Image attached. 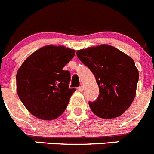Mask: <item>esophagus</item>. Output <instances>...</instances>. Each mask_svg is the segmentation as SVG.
Here are the masks:
<instances>
[{"label":"esophagus","mask_w":154,"mask_h":154,"mask_svg":"<svg viewBox=\"0 0 154 154\" xmlns=\"http://www.w3.org/2000/svg\"><path fill=\"white\" fill-rule=\"evenodd\" d=\"M78 91H80V92H82V91H84V87H83V86H80V87H79Z\"/></svg>","instance_id":"esophagus-1"}]
</instances>
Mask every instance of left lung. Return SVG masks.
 <instances>
[{
	"label": "left lung",
	"instance_id": "1",
	"mask_svg": "<svg viewBox=\"0 0 154 154\" xmlns=\"http://www.w3.org/2000/svg\"><path fill=\"white\" fill-rule=\"evenodd\" d=\"M77 55L91 69L99 86L97 100L89 103L93 113L103 119L123 114L136 96L139 72L134 60L108 44L78 50Z\"/></svg>",
	"mask_w": 154,
	"mask_h": 154
}]
</instances>
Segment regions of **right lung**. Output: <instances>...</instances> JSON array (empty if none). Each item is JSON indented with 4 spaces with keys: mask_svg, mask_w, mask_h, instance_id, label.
Here are the masks:
<instances>
[{
    "mask_svg": "<svg viewBox=\"0 0 154 154\" xmlns=\"http://www.w3.org/2000/svg\"><path fill=\"white\" fill-rule=\"evenodd\" d=\"M75 55V50L47 45L34 51L17 73V93L27 110L44 120L63 114L76 91L69 88L70 72L63 68Z\"/></svg>",
    "mask_w": 154,
    "mask_h": 154,
    "instance_id": "obj_1",
    "label": "right lung"
}]
</instances>
